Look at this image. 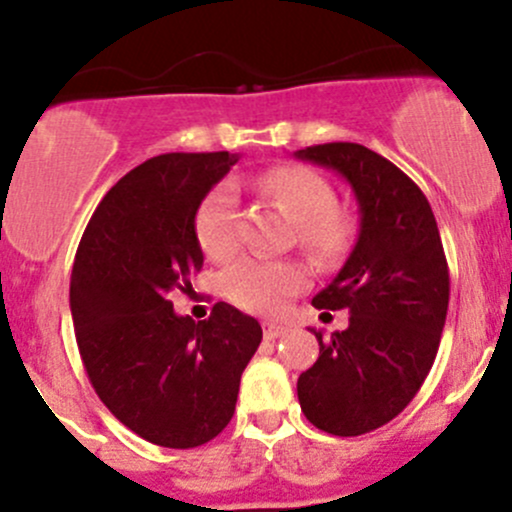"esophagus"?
Returning <instances> with one entry per match:
<instances>
[{
	"label": "esophagus",
	"mask_w": 512,
	"mask_h": 512,
	"mask_svg": "<svg viewBox=\"0 0 512 512\" xmlns=\"http://www.w3.org/2000/svg\"><path fill=\"white\" fill-rule=\"evenodd\" d=\"M262 332H265V339H280L289 332L287 324H277V322H265L262 324Z\"/></svg>",
	"instance_id": "34e87169"
}]
</instances>
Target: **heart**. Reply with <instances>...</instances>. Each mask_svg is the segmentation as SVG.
I'll list each match as a JSON object with an SVG mask.
<instances>
[{"instance_id": "heart-1", "label": "heart", "mask_w": 512, "mask_h": 512, "mask_svg": "<svg viewBox=\"0 0 512 512\" xmlns=\"http://www.w3.org/2000/svg\"><path fill=\"white\" fill-rule=\"evenodd\" d=\"M257 188L275 200L297 223V240L319 262H337L352 247L356 220L339 208L332 183L307 165H280L260 175ZM195 235L213 260H227L240 247V213L232 183L210 190L195 213ZM225 294L242 309L277 314L287 299L307 285V270L297 262L242 257L225 272Z\"/></svg>"}]
</instances>
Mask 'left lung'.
<instances>
[{
	"label": "left lung",
	"instance_id": "obj_1",
	"mask_svg": "<svg viewBox=\"0 0 512 512\" xmlns=\"http://www.w3.org/2000/svg\"><path fill=\"white\" fill-rule=\"evenodd\" d=\"M342 175L359 203V237L339 275L312 304L347 309L349 327L319 342L297 379L309 423L361 436L396 418L431 371L448 312V265L421 188L391 160L359 143L294 153Z\"/></svg>",
	"mask_w": 512,
	"mask_h": 512
}]
</instances>
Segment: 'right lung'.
Returning a JSON list of instances; mask_svg holds the SVG:
<instances>
[{
  "instance_id": "add662e5",
  "label": "right lung",
  "mask_w": 512,
  "mask_h": 512,
  "mask_svg": "<svg viewBox=\"0 0 512 512\" xmlns=\"http://www.w3.org/2000/svg\"><path fill=\"white\" fill-rule=\"evenodd\" d=\"M237 153H165L123 175L98 203L71 270L76 344L98 399L163 448L213 441L235 414L262 327L218 302L205 322L175 314L203 267L195 213Z\"/></svg>"
}]
</instances>
